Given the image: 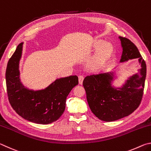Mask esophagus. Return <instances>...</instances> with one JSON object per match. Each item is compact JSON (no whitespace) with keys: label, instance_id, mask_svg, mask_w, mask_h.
Returning <instances> with one entry per match:
<instances>
[{"label":"esophagus","instance_id":"esophagus-1","mask_svg":"<svg viewBox=\"0 0 151 151\" xmlns=\"http://www.w3.org/2000/svg\"><path fill=\"white\" fill-rule=\"evenodd\" d=\"M83 80H84V77L83 76L81 75L78 76V82H79V84H80V85H82V84H83Z\"/></svg>","mask_w":151,"mask_h":151}]
</instances>
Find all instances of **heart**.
<instances>
[{
  "label": "heart",
  "mask_w": 151,
  "mask_h": 151,
  "mask_svg": "<svg viewBox=\"0 0 151 151\" xmlns=\"http://www.w3.org/2000/svg\"><path fill=\"white\" fill-rule=\"evenodd\" d=\"M103 43V41L102 40L96 41L94 43V47L95 48H98ZM113 52L114 47L111 43L104 42L97 49L95 54L91 58L88 63V67L92 70H96L101 68L110 59L113 54Z\"/></svg>",
  "instance_id": "obj_1"
}]
</instances>
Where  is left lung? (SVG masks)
Here are the masks:
<instances>
[{
    "instance_id": "obj_1",
    "label": "left lung",
    "mask_w": 151,
    "mask_h": 151,
    "mask_svg": "<svg viewBox=\"0 0 151 151\" xmlns=\"http://www.w3.org/2000/svg\"><path fill=\"white\" fill-rule=\"evenodd\" d=\"M122 47L120 62L139 58V72L127 80L121 88L111 85L113 73L86 76L83 86L91 111L101 121L111 122L129 116L140 105L145 88L147 66L137 47L125 37H119Z\"/></svg>"
}]
</instances>
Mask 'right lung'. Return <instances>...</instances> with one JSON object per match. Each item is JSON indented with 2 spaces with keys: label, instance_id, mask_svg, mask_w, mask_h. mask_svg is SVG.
Wrapping results in <instances>:
<instances>
[{
  "label": "right lung",
  "instance_id": "1",
  "mask_svg": "<svg viewBox=\"0 0 151 151\" xmlns=\"http://www.w3.org/2000/svg\"><path fill=\"white\" fill-rule=\"evenodd\" d=\"M22 45L10 58L6 70V91L9 103L15 112L27 121L47 124L58 120L65 110L66 97L78 84L76 76L57 79L42 90L33 91L25 88L20 81L19 61Z\"/></svg>",
  "mask_w": 151,
  "mask_h": 151
}]
</instances>
